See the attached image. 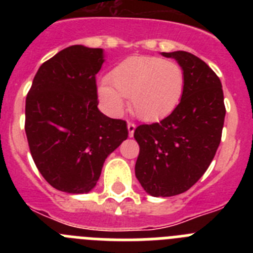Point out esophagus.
Masks as SVG:
<instances>
[{
    "label": "esophagus",
    "instance_id": "34e87169",
    "mask_svg": "<svg viewBox=\"0 0 253 253\" xmlns=\"http://www.w3.org/2000/svg\"><path fill=\"white\" fill-rule=\"evenodd\" d=\"M134 130H135V124H134V123H128V131H129V137H133Z\"/></svg>",
    "mask_w": 253,
    "mask_h": 253
}]
</instances>
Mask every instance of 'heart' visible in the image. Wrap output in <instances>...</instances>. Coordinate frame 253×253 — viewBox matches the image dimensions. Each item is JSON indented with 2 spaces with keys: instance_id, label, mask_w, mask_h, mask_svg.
Instances as JSON below:
<instances>
[{
  "instance_id": "obj_1",
  "label": "heart",
  "mask_w": 253,
  "mask_h": 253,
  "mask_svg": "<svg viewBox=\"0 0 253 253\" xmlns=\"http://www.w3.org/2000/svg\"><path fill=\"white\" fill-rule=\"evenodd\" d=\"M109 82L99 88V97L110 113L124 109V97L144 122L169 115L180 102L185 88L184 71L176 62L152 55H131L109 75Z\"/></svg>"
}]
</instances>
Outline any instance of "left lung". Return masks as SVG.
I'll return each instance as SVG.
<instances>
[{"instance_id": "left-lung-1", "label": "left lung", "mask_w": 253, "mask_h": 253, "mask_svg": "<svg viewBox=\"0 0 253 253\" xmlns=\"http://www.w3.org/2000/svg\"><path fill=\"white\" fill-rule=\"evenodd\" d=\"M162 54L184 71V93L167 118L137 126L134 138L138 181L149 195L166 198L187 191L205 173L222 139L225 106L222 82L204 60L182 50Z\"/></svg>"}]
</instances>
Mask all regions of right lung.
I'll return each instance as SVG.
<instances>
[{
    "instance_id": "add662e5",
    "label": "right lung",
    "mask_w": 253,
    "mask_h": 253,
    "mask_svg": "<svg viewBox=\"0 0 253 253\" xmlns=\"http://www.w3.org/2000/svg\"><path fill=\"white\" fill-rule=\"evenodd\" d=\"M102 63V49L68 46L40 66L26 96L31 157L46 182L64 193L91 191L107 156L128 138L125 120L97 109Z\"/></svg>"
}]
</instances>
